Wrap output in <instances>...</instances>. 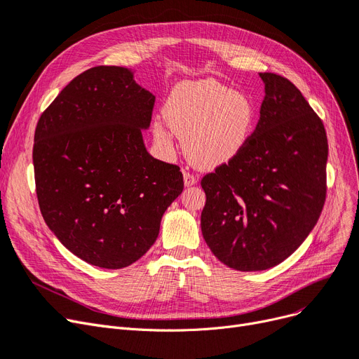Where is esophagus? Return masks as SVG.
I'll list each match as a JSON object with an SVG mask.
<instances>
[{"instance_id":"1","label":"esophagus","mask_w":359,"mask_h":359,"mask_svg":"<svg viewBox=\"0 0 359 359\" xmlns=\"http://www.w3.org/2000/svg\"><path fill=\"white\" fill-rule=\"evenodd\" d=\"M183 183H184V187H194V184L196 183V177L194 175H191V172L184 171L183 172Z\"/></svg>"}]
</instances>
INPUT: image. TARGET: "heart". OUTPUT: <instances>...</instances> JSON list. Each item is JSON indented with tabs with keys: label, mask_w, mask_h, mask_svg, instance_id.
<instances>
[{
	"label": "heart",
	"mask_w": 359,
	"mask_h": 359,
	"mask_svg": "<svg viewBox=\"0 0 359 359\" xmlns=\"http://www.w3.org/2000/svg\"><path fill=\"white\" fill-rule=\"evenodd\" d=\"M168 127L184 139L191 163L200 168H216L240 154L253 135L257 119L256 103L247 93L233 91L216 79H194L175 86L164 104ZM165 123L154 121V136L170 142Z\"/></svg>",
	"instance_id": "obj_1"
}]
</instances>
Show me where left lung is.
Segmentation results:
<instances>
[{"instance_id":"1","label":"left lung","mask_w":359,"mask_h":359,"mask_svg":"<svg viewBox=\"0 0 359 359\" xmlns=\"http://www.w3.org/2000/svg\"><path fill=\"white\" fill-rule=\"evenodd\" d=\"M264 99L245 148L204 176L203 236L226 266L264 271L306 240L325 201L323 121L287 78L262 72Z\"/></svg>"}]
</instances>
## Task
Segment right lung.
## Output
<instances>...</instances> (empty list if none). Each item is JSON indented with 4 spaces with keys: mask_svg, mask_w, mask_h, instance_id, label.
I'll return each mask as SVG.
<instances>
[{
    "mask_svg": "<svg viewBox=\"0 0 359 359\" xmlns=\"http://www.w3.org/2000/svg\"><path fill=\"white\" fill-rule=\"evenodd\" d=\"M154 103L133 69L96 66L74 78L36 124L39 210L57 240L93 266L139 260L183 191L180 168L144 146Z\"/></svg>",
    "mask_w": 359,
    "mask_h": 359,
    "instance_id": "add662e5",
    "label": "right lung"
}]
</instances>
